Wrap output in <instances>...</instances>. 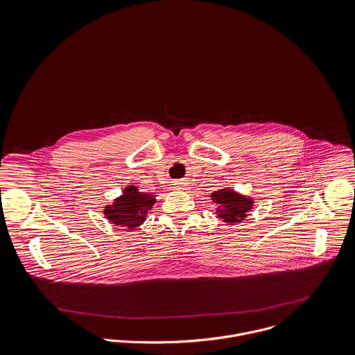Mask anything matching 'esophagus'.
<instances>
[{
	"label": "esophagus",
	"instance_id": "1",
	"mask_svg": "<svg viewBox=\"0 0 355 355\" xmlns=\"http://www.w3.org/2000/svg\"><path fill=\"white\" fill-rule=\"evenodd\" d=\"M174 189L187 191V189H189V185H188V182H185V181H177V182L174 184Z\"/></svg>",
	"mask_w": 355,
	"mask_h": 355
}]
</instances>
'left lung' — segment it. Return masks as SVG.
Listing matches in <instances>:
<instances>
[{
	"label": "left lung",
	"instance_id": "left-lung-1",
	"mask_svg": "<svg viewBox=\"0 0 355 355\" xmlns=\"http://www.w3.org/2000/svg\"><path fill=\"white\" fill-rule=\"evenodd\" d=\"M212 201L218 204V216L227 223H236L243 220L246 216V211L252 208L253 201L248 197H242L230 189H222L214 192Z\"/></svg>",
	"mask_w": 355,
	"mask_h": 355
}]
</instances>
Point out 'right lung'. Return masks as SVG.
Instances as JSON below:
<instances>
[{
    "instance_id": "add662e5",
    "label": "right lung",
    "mask_w": 355,
    "mask_h": 355,
    "mask_svg": "<svg viewBox=\"0 0 355 355\" xmlns=\"http://www.w3.org/2000/svg\"><path fill=\"white\" fill-rule=\"evenodd\" d=\"M155 202V195L140 193L136 187L125 188L122 196L117 198L113 207H106V218L117 226L135 230L139 227L153 208Z\"/></svg>"
}]
</instances>
